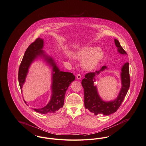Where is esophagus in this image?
Listing matches in <instances>:
<instances>
[{
  "label": "esophagus",
  "mask_w": 146,
  "mask_h": 146,
  "mask_svg": "<svg viewBox=\"0 0 146 146\" xmlns=\"http://www.w3.org/2000/svg\"><path fill=\"white\" fill-rule=\"evenodd\" d=\"M81 78H82V77H81V74H78L77 75V78L78 80H80Z\"/></svg>",
  "instance_id": "obj_1"
}]
</instances>
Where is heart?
Returning <instances> with one entry per match:
<instances>
[{"instance_id":"heart-1","label":"heart","mask_w":146,"mask_h":146,"mask_svg":"<svg viewBox=\"0 0 146 146\" xmlns=\"http://www.w3.org/2000/svg\"><path fill=\"white\" fill-rule=\"evenodd\" d=\"M77 55L82 59L89 57L83 62V66L87 69L95 68L103 60L105 56L104 52L101 49L94 46L85 47L80 50Z\"/></svg>"}]
</instances>
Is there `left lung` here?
<instances>
[{
  "instance_id": "obj_1",
  "label": "left lung",
  "mask_w": 146,
  "mask_h": 146,
  "mask_svg": "<svg viewBox=\"0 0 146 146\" xmlns=\"http://www.w3.org/2000/svg\"><path fill=\"white\" fill-rule=\"evenodd\" d=\"M117 51L121 54H127L126 51L121 47L119 41L114 40ZM106 66H103L100 70L95 72L88 73L85 75V78L82 81V85L84 88V106L91 113L97 115L102 113L104 115H109L116 112L120 106L125 97L130 86L129 68V63L127 62L121 68V78L122 87L117 97L113 101L105 102L101 100L97 93L96 86H94L95 76L106 69Z\"/></svg>"
}]
</instances>
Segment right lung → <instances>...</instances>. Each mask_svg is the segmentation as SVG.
Listing matches in <instances>:
<instances>
[{
    "label": "right lung",
    "instance_id": "add662e5",
    "mask_svg": "<svg viewBox=\"0 0 146 146\" xmlns=\"http://www.w3.org/2000/svg\"><path fill=\"white\" fill-rule=\"evenodd\" d=\"M44 41L37 38L26 50L22 60L19 65L18 70V81L20 88L22 90V86L28 73L29 68L33 61L38 56H43L45 60L52 66V96L48 104L41 109H35L34 110L38 113L46 114L54 113L64 105L66 91L69 84L75 80V76L72 73L60 71L51 58L45 55L43 48Z\"/></svg>",
    "mask_w": 146,
    "mask_h": 146
}]
</instances>
